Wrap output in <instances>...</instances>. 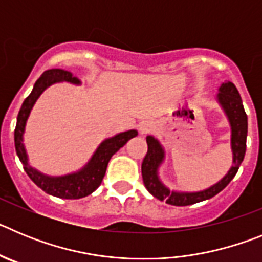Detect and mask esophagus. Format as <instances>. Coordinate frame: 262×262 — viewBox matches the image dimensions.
Listing matches in <instances>:
<instances>
[{
    "instance_id": "1",
    "label": "esophagus",
    "mask_w": 262,
    "mask_h": 262,
    "mask_svg": "<svg viewBox=\"0 0 262 262\" xmlns=\"http://www.w3.org/2000/svg\"><path fill=\"white\" fill-rule=\"evenodd\" d=\"M155 127L151 122H143V123H140V126H139V133H140V135H147V134L152 133Z\"/></svg>"
}]
</instances>
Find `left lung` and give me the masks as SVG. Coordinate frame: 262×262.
Here are the masks:
<instances>
[{
  "mask_svg": "<svg viewBox=\"0 0 262 262\" xmlns=\"http://www.w3.org/2000/svg\"><path fill=\"white\" fill-rule=\"evenodd\" d=\"M216 102L226 114L231 127V151H232V165L222 180L207 189L200 191L170 190L159 176L160 166L165 161V149L155 136H147L148 151L142 164V176L144 186L155 198L173 206H189L193 203L210 200L221 193L239 170L245 156L247 148V134H248V118L245 114L242 97L231 81H226L219 86Z\"/></svg>",
  "mask_w": 262,
  "mask_h": 262,
  "instance_id": "8db88e82",
  "label": "left lung"
}]
</instances>
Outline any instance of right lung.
<instances>
[{
  "label": "right lung",
  "mask_w": 262,
  "mask_h": 262,
  "mask_svg": "<svg viewBox=\"0 0 262 262\" xmlns=\"http://www.w3.org/2000/svg\"><path fill=\"white\" fill-rule=\"evenodd\" d=\"M71 82L73 85H81V80L69 71L64 69H48L34 84L32 92L22 103L17 118V126L14 131V143H15V151L20 163L23 164V169L27 173L32 182L39 186L43 191L57 198L64 200H78L84 198L93 193L97 187L101 185L103 177H105L106 168L110 161L111 156L117 154L120 148L123 147L129 139L135 138L138 135L136 129H128L124 133L117 134L111 138L105 139L101 144L97 147L94 154L92 155L90 160L84 166L76 172L68 173L64 176H48L39 172L38 169L30 165L29 155H27L26 147L23 143V135L26 129L27 119L30 117L32 107L38 101L41 93L51 85L56 82Z\"/></svg>",
  "instance_id": "add662e5"
}]
</instances>
